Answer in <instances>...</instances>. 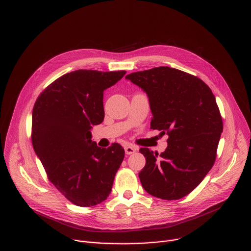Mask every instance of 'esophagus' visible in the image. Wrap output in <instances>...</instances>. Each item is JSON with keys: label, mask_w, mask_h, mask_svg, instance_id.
Instances as JSON below:
<instances>
[{"label": "esophagus", "mask_w": 251, "mask_h": 251, "mask_svg": "<svg viewBox=\"0 0 251 251\" xmlns=\"http://www.w3.org/2000/svg\"><path fill=\"white\" fill-rule=\"evenodd\" d=\"M125 151H126V154L130 155V154H133V153L136 152V148L133 147V146H126Z\"/></svg>", "instance_id": "1"}]
</instances>
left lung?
<instances>
[{"label": "left lung", "instance_id": "8db88e82", "mask_svg": "<svg viewBox=\"0 0 251 251\" xmlns=\"http://www.w3.org/2000/svg\"><path fill=\"white\" fill-rule=\"evenodd\" d=\"M149 98L151 128L169 135L160 155L140 148L145 167L138 174L151 195L176 200L190 193L214 165L223 122L215 96L200 78L169 67L126 76Z\"/></svg>", "mask_w": 251, "mask_h": 251}]
</instances>
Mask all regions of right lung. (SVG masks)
Returning a JSON list of instances; mask_svg holds the SVG:
<instances>
[{
  "instance_id": "obj_1",
  "label": "right lung",
  "mask_w": 251,
  "mask_h": 251,
  "mask_svg": "<svg viewBox=\"0 0 251 251\" xmlns=\"http://www.w3.org/2000/svg\"><path fill=\"white\" fill-rule=\"evenodd\" d=\"M126 71L77 70L59 77L37 98L32 112V145L50 181L77 206L107 199L125 150L101 148L91 128L104 120V91Z\"/></svg>"
}]
</instances>
